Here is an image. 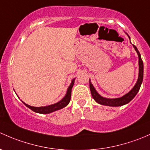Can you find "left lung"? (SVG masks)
Returning a JSON list of instances; mask_svg holds the SVG:
<instances>
[{"label":"left lung","mask_w":150,"mask_h":150,"mask_svg":"<svg viewBox=\"0 0 150 150\" xmlns=\"http://www.w3.org/2000/svg\"><path fill=\"white\" fill-rule=\"evenodd\" d=\"M129 36V35H128ZM129 39H130V37L129 36ZM134 49L137 51V54H138L139 56V77L138 80H137V82L136 83L135 86L133 87V89L130 91L129 92H128L126 95H123V97L119 98H115V99H108L103 98L102 96H100V95L97 92V91L95 90V89L94 88L93 85L92 84V83L90 82V80H89V88H90L91 94H92V96L94 100L99 103L100 105H108V106H112V107H118V106H121L123 105H126L127 103H129L131 100H132L134 97L136 96V95L137 94V92H139L140 89V86H141L142 83L143 81V73H144V65H143V61L142 60L141 55H140L138 49L137 48L135 45H134Z\"/></svg>","instance_id":"obj_1"}]
</instances>
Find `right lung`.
I'll return each mask as SVG.
<instances>
[{"mask_svg": "<svg viewBox=\"0 0 150 150\" xmlns=\"http://www.w3.org/2000/svg\"><path fill=\"white\" fill-rule=\"evenodd\" d=\"M74 84V79L72 80L71 84H70V86L68 88L67 92H66V96L64 97L62 100H61L58 103H55L54 105H51L48 106H45V107H32V106L26 104L23 102L24 105L27 106V108H29V109H31L32 110H33L34 112H38V113H42V114H47V113H50V112H54L55 110H58L63 108L66 107V105H68V104L69 103L71 100V89L73 87Z\"/></svg>", "mask_w": 150, "mask_h": 150, "instance_id": "right-lung-1", "label": "right lung"}]
</instances>
